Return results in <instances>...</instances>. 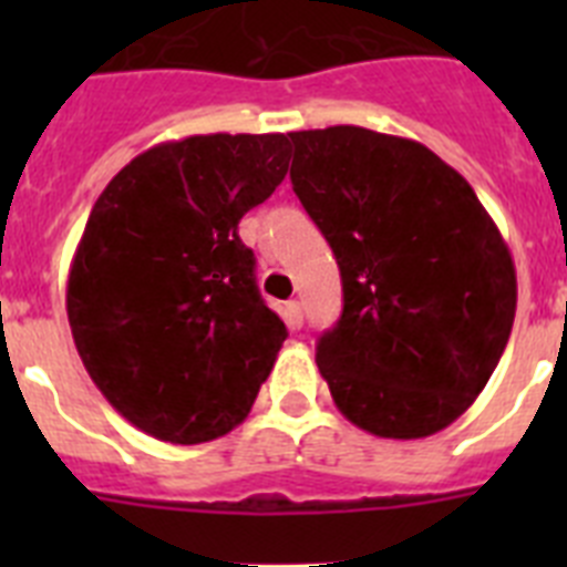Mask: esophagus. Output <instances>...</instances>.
I'll return each instance as SVG.
<instances>
[{"label":"esophagus","instance_id":"1","mask_svg":"<svg viewBox=\"0 0 567 567\" xmlns=\"http://www.w3.org/2000/svg\"><path fill=\"white\" fill-rule=\"evenodd\" d=\"M284 315H287L289 327L300 329V323H303V309H300L298 300H287V307H284Z\"/></svg>","mask_w":567,"mask_h":567}]
</instances>
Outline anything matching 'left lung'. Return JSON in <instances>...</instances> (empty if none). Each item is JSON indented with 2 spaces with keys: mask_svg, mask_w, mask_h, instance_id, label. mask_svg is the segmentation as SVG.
I'll list each match as a JSON object with an SVG mask.
<instances>
[{
  "mask_svg": "<svg viewBox=\"0 0 567 567\" xmlns=\"http://www.w3.org/2000/svg\"><path fill=\"white\" fill-rule=\"evenodd\" d=\"M289 138L292 189L343 280V312L315 352L334 405L378 437L443 432L508 343V244L471 184L420 142L352 124Z\"/></svg>",
  "mask_w": 567,
  "mask_h": 567,
  "instance_id": "obj_1",
  "label": "left lung"
}]
</instances>
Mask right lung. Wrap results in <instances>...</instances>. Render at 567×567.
<instances>
[{
    "instance_id": "1",
    "label": "right lung",
    "mask_w": 567,
    "mask_h": 567,
    "mask_svg": "<svg viewBox=\"0 0 567 567\" xmlns=\"http://www.w3.org/2000/svg\"><path fill=\"white\" fill-rule=\"evenodd\" d=\"M289 169V138L189 135L104 187L68 275L79 358L115 412L164 443L233 432L287 340L238 238Z\"/></svg>"
}]
</instances>
